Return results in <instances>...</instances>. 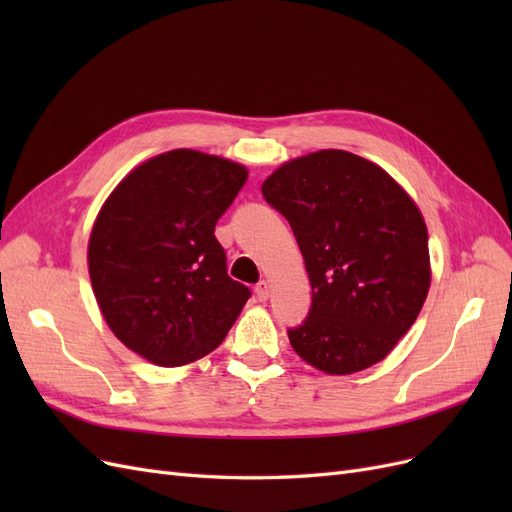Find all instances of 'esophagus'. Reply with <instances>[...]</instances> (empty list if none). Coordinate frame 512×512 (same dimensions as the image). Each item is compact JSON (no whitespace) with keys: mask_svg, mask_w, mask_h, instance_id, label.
Listing matches in <instances>:
<instances>
[{"mask_svg":"<svg viewBox=\"0 0 512 512\" xmlns=\"http://www.w3.org/2000/svg\"><path fill=\"white\" fill-rule=\"evenodd\" d=\"M269 282H265V280H262V282H258L256 284V297H258V301H267L269 299Z\"/></svg>","mask_w":512,"mask_h":512,"instance_id":"1","label":"esophagus"}]
</instances>
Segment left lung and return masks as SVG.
<instances>
[{
	"mask_svg": "<svg viewBox=\"0 0 512 512\" xmlns=\"http://www.w3.org/2000/svg\"><path fill=\"white\" fill-rule=\"evenodd\" d=\"M262 196L288 220L312 284L290 346L327 374L382 361L408 333L429 290L423 215L380 166L342 149L286 162Z\"/></svg>",
	"mask_w": 512,
	"mask_h": 512,
	"instance_id": "obj_1",
	"label": "left lung"
}]
</instances>
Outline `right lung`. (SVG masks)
I'll return each instance as SVG.
<instances>
[{
  "label": "right lung",
  "mask_w": 512,
  "mask_h": 512,
  "mask_svg": "<svg viewBox=\"0 0 512 512\" xmlns=\"http://www.w3.org/2000/svg\"><path fill=\"white\" fill-rule=\"evenodd\" d=\"M247 181L241 164L175 149L134 168L89 237V277L111 331L162 367L218 348L250 288L228 275L215 224Z\"/></svg>",
  "instance_id": "obj_1"
}]
</instances>
